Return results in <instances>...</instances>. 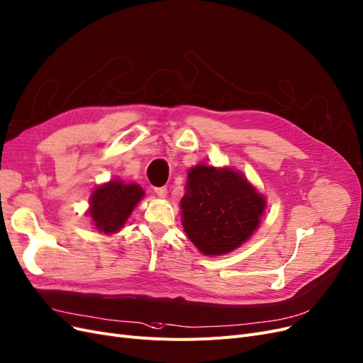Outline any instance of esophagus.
<instances>
[{
  "label": "esophagus",
  "instance_id": "1",
  "mask_svg": "<svg viewBox=\"0 0 363 363\" xmlns=\"http://www.w3.org/2000/svg\"><path fill=\"white\" fill-rule=\"evenodd\" d=\"M155 193H157L158 197H166L167 196V189H166V186H157Z\"/></svg>",
  "mask_w": 363,
  "mask_h": 363
}]
</instances>
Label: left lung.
I'll return each mask as SVG.
<instances>
[{
	"instance_id": "obj_1",
	"label": "left lung",
	"mask_w": 363,
	"mask_h": 363,
	"mask_svg": "<svg viewBox=\"0 0 363 363\" xmlns=\"http://www.w3.org/2000/svg\"><path fill=\"white\" fill-rule=\"evenodd\" d=\"M265 205V197L242 173L197 164L186 174L182 226L203 255H225L253 235Z\"/></svg>"
}]
</instances>
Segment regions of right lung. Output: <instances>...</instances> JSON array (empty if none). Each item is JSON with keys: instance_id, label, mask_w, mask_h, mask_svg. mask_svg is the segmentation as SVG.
I'll return each instance as SVG.
<instances>
[{"instance_id": "add662e5", "label": "right lung", "mask_w": 363, "mask_h": 363, "mask_svg": "<svg viewBox=\"0 0 363 363\" xmlns=\"http://www.w3.org/2000/svg\"><path fill=\"white\" fill-rule=\"evenodd\" d=\"M143 196V189L137 184L114 179L99 185L90 196L89 209L95 229L105 235L121 230Z\"/></svg>"}]
</instances>
